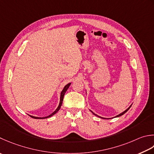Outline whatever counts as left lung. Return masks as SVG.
I'll return each instance as SVG.
<instances>
[{"label": "left lung", "instance_id": "1", "mask_svg": "<svg viewBox=\"0 0 154 154\" xmlns=\"http://www.w3.org/2000/svg\"><path fill=\"white\" fill-rule=\"evenodd\" d=\"M131 105H130V106H129V107L128 108V109H126L125 111H123V113H120V114H119V115H117V116H116L115 117H117L122 116V115H123V114H124V113H126V112H127V111H128V110L129 109V108H130V107H131ZM91 112H92V113H93V114H94V115H95V116H98L97 115H96V114H95V113H93V111H91ZM98 117H99V116H98ZM101 118H103V119H105V118H103V117H101Z\"/></svg>", "mask_w": 154, "mask_h": 154}]
</instances>
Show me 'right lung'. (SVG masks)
Wrapping results in <instances>:
<instances>
[{
    "label": "right lung",
    "instance_id": "right-lung-1",
    "mask_svg": "<svg viewBox=\"0 0 154 154\" xmlns=\"http://www.w3.org/2000/svg\"><path fill=\"white\" fill-rule=\"evenodd\" d=\"M70 85H71V83L67 84V85L65 86L64 89H63V91H62L61 93V97H60V103H59V106H58V107L57 108V109H56L55 111H54V112H53V113H51V115H49V116H47V117H34V116H29L31 117L32 118H34V119H45V118H48V117H51V116H53L54 115V114H55V113L57 112V111H58L60 109V108H61V106L62 103H63V97H64V95H65V93L66 91H67V90L68 89L69 87L70 86Z\"/></svg>",
    "mask_w": 154,
    "mask_h": 154
}]
</instances>
